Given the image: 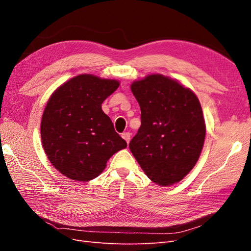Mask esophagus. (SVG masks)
Returning <instances> with one entry per match:
<instances>
[{
  "label": "esophagus",
  "instance_id": "34e87169",
  "mask_svg": "<svg viewBox=\"0 0 251 251\" xmlns=\"http://www.w3.org/2000/svg\"><path fill=\"white\" fill-rule=\"evenodd\" d=\"M121 137H123L126 141V143L128 144V142H130V140H131V134L127 133V132L123 133V134H121Z\"/></svg>",
  "mask_w": 251,
  "mask_h": 251
}]
</instances>
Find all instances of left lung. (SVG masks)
I'll return each instance as SVG.
<instances>
[{"mask_svg": "<svg viewBox=\"0 0 251 251\" xmlns=\"http://www.w3.org/2000/svg\"><path fill=\"white\" fill-rule=\"evenodd\" d=\"M131 90L141 110V126L130 142L133 156L155 183L181 181L198 161L206 133L198 97L162 74L136 80Z\"/></svg>", "mask_w": 251, "mask_h": 251, "instance_id": "1", "label": "left lung"}]
</instances>
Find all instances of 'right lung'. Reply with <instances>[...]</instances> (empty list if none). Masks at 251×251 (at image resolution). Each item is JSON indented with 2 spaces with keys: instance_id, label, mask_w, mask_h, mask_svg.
I'll list each match as a JSON object with an SVG mask.
<instances>
[{
  "instance_id": "1",
  "label": "right lung",
  "mask_w": 251,
  "mask_h": 251,
  "mask_svg": "<svg viewBox=\"0 0 251 251\" xmlns=\"http://www.w3.org/2000/svg\"><path fill=\"white\" fill-rule=\"evenodd\" d=\"M119 81L77 75L50 96L41 123L45 153L64 176L87 182L104 170L109 159L126 148L101 109Z\"/></svg>"
}]
</instances>
